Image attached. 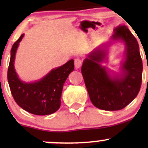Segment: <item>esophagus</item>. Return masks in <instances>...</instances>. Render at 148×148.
<instances>
[{"mask_svg": "<svg viewBox=\"0 0 148 148\" xmlns=\"http://www.w3.org/2000/svg\"><path fill=\"white\" fill-rule=\"evenodd\" d=\"M74 65H75V67L76 69H79L81 67L82 65V60L80 58H76L74 60Z\"/></svg>", "mask_w": 148, "mask_h": 148, "instance_id": "esophagus-1", "label": "esophagus"}]
</instances>
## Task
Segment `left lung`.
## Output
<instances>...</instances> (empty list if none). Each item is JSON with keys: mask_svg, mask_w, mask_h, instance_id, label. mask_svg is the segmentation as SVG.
<instances>
[{"mask_svg": "<svg viewBox=\"0 0 148 148\" xmlns=\"http://www.w3.org/2000/svg\"><path fill=\"white\" fill-rule=\"evenodd\" d=\"M113 39H122L127 45L123 77L112 79L101 67L100 62L105 52L100 49L92 52L81 67L92 103L105 111H118L126 107L138 95L142 83L143 62L136 39L125 25L115 28Z\"/></svg>", "mask_w": 148, "mask_h": 148, "instance_id": "8db88e82", "label": "left lung"}]
</instances>
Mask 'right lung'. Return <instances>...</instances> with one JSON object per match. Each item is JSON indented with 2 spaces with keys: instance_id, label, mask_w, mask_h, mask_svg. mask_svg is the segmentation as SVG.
I'll return each mask as SVG.
<instances>
[{
  "instance_id": "right-lung-1",
  "label": "right lung",
  "mask_w": 148,
  "mask_h": 148,
  "mask_svg": "<svg viewBox=\"0 0 148 148\" xmlns=\"http://www.w3.org/2000/svg\"><path fill=\"white\" fill-rule=\"evenodd\" d=\"M23 35L12 47L8 80L12 95L21 108L34 115H46L55 113L60 106L62 87L69 74L74 70V60H69L61 67L53 69L45 77L32 84L20 81L15 72V53Z\"/></svg>"
}]
</instances>
